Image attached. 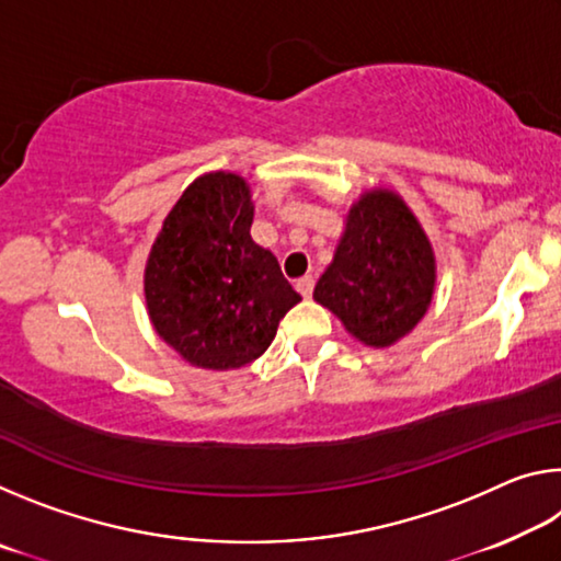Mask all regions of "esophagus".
<instances>
[{
    "instance_id": "1",
    "label": "esophagus",
    "mask_w": 561,
    "mask_h": 561,
    "mask_svg": "<svg viewBox=\"0 0 561 561\" xmlns=\"http://www.w3.org/2000/svg\"><path fill=\"white\" fill-rule=\"evenodd\" d=\"M297 291L301 294L304 299H309L311 291H314V277H301V279H297Z\"/></svg>"
}]
</instances>
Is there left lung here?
<instances>
[{
	"instance_id": "left-lung-1",
	"label": "left lung",
	"mask_w": 561,
	"mask_h": 561,
	"mask_svg": "<svg viewBox=\"0 0 561 561\" xmlns=\"http://www.w3.org/2000/svg\"><path fill=\"white\" fill-rule=\"evenodd\" d=\"M435 279L433 244L411 207L396 190L371 187L351 203L314 301L364 346L388 348L425 317Z\"/></svg>"
}]
</instances>
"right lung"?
<instances>
[{
  "instance_id": "1",
  "label": "right lung",
  "mask_w": 561,
  "mask_h": 561,
  "mask_svg": "<svg viewBox=\"0 0 561 561\" xmlns=\"http://www.w3.org/2000/svg\"><path fill=\"white\" fill-rule=\"evenodd\" d=\"M252 220L250 183L213 170L183 190L150 247V324L190 366L230 371L252 364L301 301L277 257L252 240Z\"/></svg>"
}]
</instances>
